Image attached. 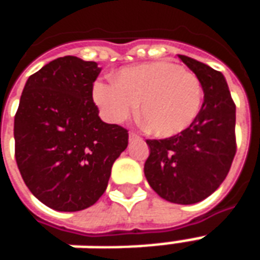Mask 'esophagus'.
<instances>
[{"label":"esophagus","mask_w":260,"mask_h":260,"mask_svg":"<svg viewBox=\"0 0 260 260\" xmlns=\"http://www.w3.org/2000/svg\"><path fill=\"white\" fill-rule=\"evenodd\" d=\"M138 138H139V135H136L134 132H131L129 134V141H134V139H138Z\"/></svg>","instance_id":"obj_1"}]
</instances>
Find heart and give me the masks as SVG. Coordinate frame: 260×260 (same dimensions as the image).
I'll return each mask as SVG.
<instances>
[{
    "label": "heart",
    "instance_id": "obj_1",
    "mask_svg": "<svg viewBox=\"0 0 260 260\" xmlns=\"http://www.w3.org/2000/svg\"><path fill=\"white\" fill-rule=\"evenodd\" d=\"M93 100L110 122L139 115L153 135L170 138L188 129L201 113L203 90L192 72L169 61L126 67L114 82H96Z\"/></svg>",
    "mask_w": 260,
    "mask_h": 260
}]
</instances>
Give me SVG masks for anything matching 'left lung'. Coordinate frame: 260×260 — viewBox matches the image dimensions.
<instances>
[{
    "mask_svg": "<svg viewBox=\"0 0 260 260\" xmlns=\"http://www.w3.org/2000/svg\"><path fill=\"white\" fill-rule=\"evenodd\" d=\"M178 58L201 80L203 104L178 135L146 141L145 177L160 198L178 205L206 199L221 185L235 156V104L221 72L196 59Z\"/></svg>",
    "mask_w": 260,
    "mask_h": 260,
    "instance_id": "1",
    "label": "left lung"
}]
</instances>
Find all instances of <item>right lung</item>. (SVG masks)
Returning <instances> with one entry per match:
<instances>
[{"mask_svg": "<svg viewBox=\"0 0 260 260\" xmlns=\"http://www.w3.org/2000/svg\"><path fill=\"white\" fill-rule=\"evenodd\" d=\"M102 68L67 55L26 82L15 115V157L26 186L46 206L78 212L107 188L114 161L128 146V131L107 124L93 103Z\"/></svg>", "mask_w": 260, "mask_h": 260, "instance_id": "add662e5", "label": "right lung"}]
</instances>
